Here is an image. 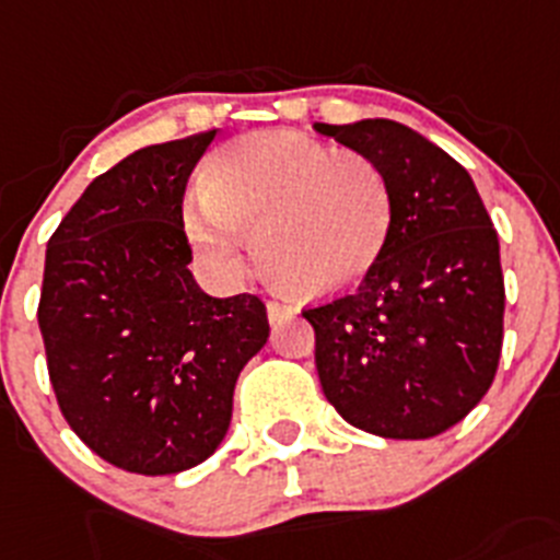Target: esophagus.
Segmentation results:
<instances>
[{"label":"esophagus","instance_id":"obj_1","mask_svg":"<svg viewBox=\"0 0 560 560\" xmlns=\"http://www.w3.org/2000/svg\"><path fill=\"white\" fill-rule=\"evenodd\" d=\"M292 306L290 304H279V301H268V320L270 323H279V320H284L287 315H292Z\"/></svg>","mask_w":560,"mask_h":560}]
</instances>
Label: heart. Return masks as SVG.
<instances>
[{"instance_id": "1", "label": "heart", "mask_w": 560, "mask_h": 560, "mask_svg": "<svg viewBox=\"0 0 560 560\" xmlns=\"http://www.w3.org/2000/svg\"><path fill=\"white\" fill-rule=\"evenodd\" d=\"M392 218L378 162L292 129L245 135L218 151L185 207L187 237L221 279H243L250 229H259L265 262L315 295L348 290L373 270Z\"/></svg>"}]
</instances>
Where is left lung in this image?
Here are the masks:
<instances>
[{"label": "left lung", "instance_id": "obj_1", "mask_svg": "<svg viewBox=\"0 0 560 560\" xmlns=\"http://www.w3.org/2000/svg\"><path fill=\"white\" fill-rule=\"evenodd\" d=\"M368 154L395 198L384 254L351 295L306 310L323 395L353 428L428 439L480 404L503 348L500 243L475 182L389 118L315 124Z\"/></svg>", "mask_w": 560, "mask_h": 560}]
</instances>
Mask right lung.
Instances as JSON below:
<instances>
[{"instance_id": "1", "label": "right lung", "mask_w": 560, "mask_h": 560, "mask_svg": "<svg viewBox=\"0 0 560 560\" xmlns=\"http://www.w3.org/2000/svg\"><path fill=\"white\" fill-rule=\"evenodd\" d=\"M215 129L138 149L85 187L46 245L38 326L57 404L96 456L138 475L207 462L270 326L256 295L190 273L182 198Z\"/></svg>"}]
</instances>
